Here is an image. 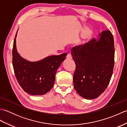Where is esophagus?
<instances>
[{
    "mask_svg": "<svg viewBox=\"0 0 127 127\" xmlns=\"http://www.w3.org/2000/svg\"><path fill=\"white\" fill-rule=\"evenodd\" d=\"M66 58L68 59H70V60H71L72 57V56H71L70 54H68V55L66 56Z\"/></svg>",
    "mask_w": 127,
    "mask_h": 127,
    "instance_id": "1",
    "label": "esophagus"
}]
</instances>
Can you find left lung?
Here are the masks:
<instances>
[{
	"mask_svg": "<svg viewBox=\"0 0 127 127\" xmlns=\"http://www.w3.org/2000/svg\"><path fill=\"white\" fill-rule=\"evenodd\" d=\"M76 64L74 88L86 99L96 98L104 92L111 80L114 66V40L111 32L104 31L97 39L72 48Z\"/></svg>",
	"mask_w": 127,
	"mask_h": 127,
	"instance_id": "obj_1",
	"label": "left lung"
}]
</instances>
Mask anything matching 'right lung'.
I'll list each match as a JSON object with an SVG mask.
<instances>
[{"label": "right lung", "mask_w": 127, "mask_h": 127, "mask_svg": "<svg viewBox=\"0 0 127 127\" xmlns=\"http://www.w3.org/2000/svg\"><path fill=\"white\" fill-rule=\"evenodd\" d=\"M17 32L12 49V65L16 79L26 92L33 95H44L53 87L56 72L67 53L46 57L36 62L28 61L17 52L16 42Z\"/></svg>", "instance_id": "add662e5"}]
</instances>
